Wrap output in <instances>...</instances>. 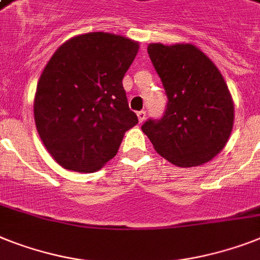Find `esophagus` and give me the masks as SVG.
I'll list each match as a JSON object with an SVG mask.
<instances>
[{
    "label": "esophagus",
    "instance_id": "1",
    "mask_svg": "<svg viewBox=\"0 0 260 260\" xmlns=\"http://www.w3.org/2000/svg\"><path fill=\"white\" fill-rule=\"evenodd\" d=\"M145 116H147L145 111H139V112H137V117H139V121H140V123H143V121H144Z\"/></svg>",
    "mask_w": 260,
    "mask_h": 260
}]
</instances>
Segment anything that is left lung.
<instances>
[{
	"label": "left lung",
	"instance_id": "1",
	"mask_svg": "<svg viewBox=\"0 0 260 260\" xmlns=\"http://www.w3.org/2000/svg\"><path fill=\"white\" fill-rule=\"evenodd\" d=\"M148 54L168 97L164 116L141 129L156 152L178 167L210 161L224 148L234 103L216 65L192 44H149Z\"/></svg>",
	"mask_w": 260,
	"mask_h": 260
}]
</instances>
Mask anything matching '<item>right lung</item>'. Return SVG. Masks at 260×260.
<instances>
[{"label":"right lung","mask_w":260,"mask_h":260,"mask_svg":"<svg viewBox=\"0 0 260 260\" xmlns=\"http://www.w3.org/2000/svg\"><path fill=\"white\" fill-rule=\"evenodd\" d=\"M137 50V41L93 31L64 42L48 61L36 90L35 121L65 170L99 171L139 123L123 86Z\"/></svg>","instance_id":"right-lung-1"}]
</instances>
